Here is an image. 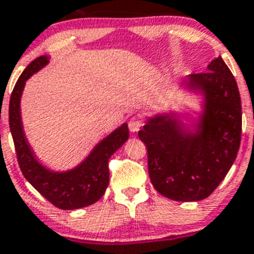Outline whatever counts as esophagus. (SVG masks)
<instances>
[{"label": "esophagus", "mask_w": 254, "mask_h": 254, "mask_svg": "<svg viewBox=\"0 0 254 254\" xmlns=\"http://www.w3.org/2000/svg\"><path fill=\"white\" fill-rule=\"evenodd\" d=\"M142 127V123L138 119H130L129 121V130L131 133H138Z\"/></svg>", "instance_id": "obj_1"}]
</instances>
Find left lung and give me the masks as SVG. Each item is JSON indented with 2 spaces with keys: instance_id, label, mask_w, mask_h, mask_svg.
Listing matches in <instances>:
<instances>
[{
  "instance_id": "1",
  "label": "left lung",
  "mask_w": 254,
  "mask_h": 254,
  "mask_svg": "<svg viewBox=\"0 0 254 254\" xmlns=\"http://www.w3.org/2000/svg\"><path fill=\"white\" fill-rule=\"evenodd\" d=\"M187 83L200 96L199 109L189 116L173 110L154 114L138 135L147 145L154 189L169 199L197 202L219 187L237 158L242 103L237 80L221 56L206 72L189 74Z\"/></svg>"
}]
</instances>
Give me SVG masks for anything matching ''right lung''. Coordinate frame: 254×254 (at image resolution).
Returning a JSON list of instances; mask_svg holds the SVG:
<instances>
[{
  "label": "right lung",
  "mask_w": 254,
  "mask_h": 254,
  "mask_svg": "<svg viewBox=\"0 0 254 254\" xmlns=\"http://www.w3.org/2000/svg\"><path fill=\"white\" fill-rule=\"evenodd\" d=\"M51 56H41L28 65L11 93L8 121L21 173L34 189L61 209H78L101 199L109 187V160L129 139L124 123L94 145L80 164L69 170H54L39 161L25 135L21 118V96L26 80L50 64Z\"/></svg>",
  "instance_id": "add662e5"
}]
</instances>
